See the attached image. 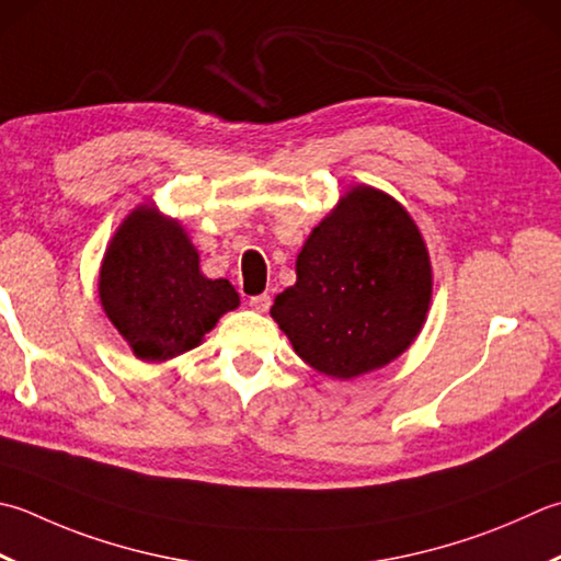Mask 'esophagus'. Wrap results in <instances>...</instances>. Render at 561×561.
<instances>
[{"label":"esophagus","instance_id":"1","mask_svg":"<svg viewBox=\"0 0 561 561\" xmlns=\"http://www.w3.org/2000/svg\"><path fill=\"white\" fill-rule=\"evenodd\" d=\"M250 306H252V309H255V311L265 313V311H270V306H272V296H270V294L250 296Z\"/></svg>","mask_w":561,"mask_h":561}]
</instances>
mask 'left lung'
Instances as JSON below:
<instances>
[{
    "instance_id": "8db88e82",
    "label": "left lung",
    "mask_w": 561,
    "mask_h": 561,
    "mask_svg": "<svg viewBox=\"0 0 561 561\" xmlns=\"http://www.w3.org/2000/svg\"><path fill=\"white\" fill-rule=\"evenodd\" d=\"M431 291L413 218L391 196L355 186L306 240L296 284L274 299L272 318L313 369L353 379L413 343Z\"/></svg>"
}]
</instances>
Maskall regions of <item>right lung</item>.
Listing matches in <instances>:
<instances>
[{"label":"right lung","mask_w":561,"mask_h":561,"mask_svg":"<svg viewBox=\"0 0 561 561\" xmlns=\"http://www.w3.org/2000/svg\"><path fill=\"white\" fill-rule=\"evenodd\" d=\"M102 306L146 362L182 355L238 306L228 279H206L178 221L140 206L118 228L99 274Z\"/></svg>","instance_id":"add662e5"}]
</instances>
